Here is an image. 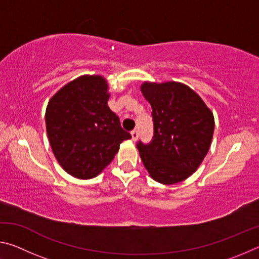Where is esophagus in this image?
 Segmentation results:
<instances>
[{"label":"esophagus","instance_id":"esophagus-1","mask_svg":"<svg viewBox=\"0 0 259 259\" xmlns=\"http://www.w3.org/2000/svg\"><path fill=\"white\" fill-rule=\"evenodd\" d=\"M131 136H133V139L134 140H136L138 138V136H139V131H138V129H134L133 131H131Z\"/></svg>","mask_w":259,"mask_h":259}]
</instances>
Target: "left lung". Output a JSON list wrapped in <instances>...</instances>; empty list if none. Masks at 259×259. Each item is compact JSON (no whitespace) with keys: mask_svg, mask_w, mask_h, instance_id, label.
I'll use <instances>...</instances> for the list:
<instances>
[{"mask_svg":"<svg viewBox=\"0 0 259 259\" xmlns=\"http://www.w3.org/2000/svg\"><path fill=\"white\" fill-rule=\"evenodd\" d=\"M152 106L154 133L148 144L137 142L144 165L154 181L171 185L198 169L211 144L214 120L203 100L177 82L144 83Z\"/></svg>","mask_w":259,"mask_h":259,"instance_id":"obj_1","label":"left lung"}]
</instances>
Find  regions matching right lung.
Listing matches in <instances>:
<instances>
[{"instance_id":"1","label":"right lung","mask_w":259,"mask_h":259,"mask_svg":"<svg viewBox=\"0 0 259 259\" xmlns=\"http://www.w3.org/2000/svg\"><path fill=\"white\" fill-rule=\"evenodd\" d=\"M106 81L81 76L61 88L46 111L47 133L59 164L80 179L103 171L131 135L111 111Z\"/></svg>"}]
</instances>
